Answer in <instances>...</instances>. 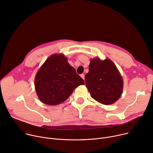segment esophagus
<instances>
[{
    "label": "esophagus",
    "instance_id": "esophagus-1",
    "mask_svg": "<svg viewBox=\"0 0 153 153\" xmlns=\"http://www.w3.org/2000/svg\"><path fill=\"white\" fill-rule=\"evenodd\" d=\"M80 77L84 80V79H85V75L84 74H80Z\"/></svg>",
    "mask_w": 153,
    "mask_h": 153
}]
</instances>
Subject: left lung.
<instances>
[{
    "label": "left lung",
    "instance_id": "8db88e82",
    "mask_svg": "<svg viewBox=\"0 0 153 153\" xmlns=\"http://www.w3.org/2000/svg\"><path fill=\"white\" fill-rule=\"evenodd\" d=\"M85 79L91 98L101 104L115 103L123 93V78L116 65L109 59H91Z\"/></svg>",
    "mask_w": 153,
    "mask_h": 153
}]
</instances>
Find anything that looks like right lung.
Listing matches in <instances>:
<instances>
[{"label":"right lung","mask_w":153,"mask_h":153,"mask_svg":"<svg viewBox=\"0 0 153 153\" xmlns=\"http://www.w3.org/2000/svg\"><path fill=\"white\" fill-rule=\"evenodd\" d=\"M84 84V80L69 64L63 53L51 55L39 68L35 77V88L39 100L51 105L63 102L75 88Z\"/></svg>","instance_id":"right-lung-1"}]
</instances>
